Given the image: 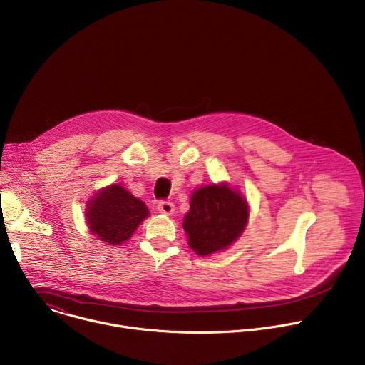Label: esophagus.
I'll use <instances>...</instances> for the list:
<instances>
[{
  "instance_id": "34e87169",
  "label": "esophagus",
  "mask_w": 365,
  "mask_h": 365,
  "mask_svg": "<svg viewBox=\"0 0 365 365\" xmlns=\"http://www.w3.org/2000/svg\"><path fill=\"white\" fill-rule=\"evenodd\" d=\"M158 210L160 214H165V215H172L173 211H175V205L169 200H160L159 205H158Z\"/></svg>"
}]
</instances>
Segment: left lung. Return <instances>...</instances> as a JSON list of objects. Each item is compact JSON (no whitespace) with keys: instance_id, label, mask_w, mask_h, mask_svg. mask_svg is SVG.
<instances>
[{"instance_id":"1","label":"left lung","mask_w":365,"mask_h":365,"mask_svg":"<svg viewBox=\"0 0 365 365\" xmlns=\"http://www.w3.org/2000/svg\"><path fill=\"white\" fill-rule=\"evenodd\" d=\"M247 221V200L238 190L220 183L199 187L192 193L183 230L189 237V247L205 257L235 242L245 230Z\"/></svg>"}]
</instances>
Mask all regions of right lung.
Returning <instances> with one entry per match:
<instances>
[{
    "label": "right lung",
    "instance_id": "1",
    "mask_svg": "<svg viewBox=\"0 0 365 365\" xmlns=\"http://www.w3.org/2000/svg\"><path fill=\"white\" fill-rule=\"evenodd\" d=\"M85 217L89 231L101 241L121 245L148 217V210L143 200L134 197L121 185H111L92 196Z\"/></svg>",
    "mask_w": 365,
    "mask_h": 365
}]
</instances>
